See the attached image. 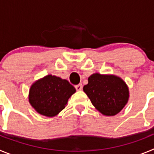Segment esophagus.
<instances>
[{
	"instance_id": "34e87169",
	"label": "esophagus",
	"mask_w": 154,
	"mask_h": 154,
	"mask_svg": "<svg viewBox=\"0 0 154 154\" xmlns=\"http://www.w3.org/2000/svg\"><path fill=\"white\" fill-rule=\"evenodd\" d=\"M75 89L77 91H81L82 89V84H79V85H75Z\"/></svg>"
}]
</instances>
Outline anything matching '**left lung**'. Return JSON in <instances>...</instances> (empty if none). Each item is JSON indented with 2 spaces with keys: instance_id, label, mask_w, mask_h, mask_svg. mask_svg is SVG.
I'll return each instance as SVG.
<instances>
[{
  "instance_id": "left-lung-1",
  "label": "left lung",
  "mask_w": 154,
  "mask_h": 154,
  "mask_svg": "<svg viewBox=\"0 0 154 154\" xmlns=\"http://www.w3.org/2000/svg\"><path fill=\"white\" fill-rule=\"evenodd\" d=\"M83 91L95 108L106 116L119 113L130 98L129 87L123 79L115 75L93 73L88 78Z\"/></svg>"
}]
</instances>
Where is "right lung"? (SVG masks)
Here are the masks:
<instances>
[{
  "instance_id": "1",
  "label": "right lung",
  "mask_w": 154,
  "mask_h": 154,
  "mask_svg": "<svg viewBox=\"0 0 154 154\" xmlns=\"http://www.w3.org/2000/svg\"><path fill=\"white\" fill-rule=\"evenodd\" d=\"M75 89L66 79L47 75L31 85L28 101L38 113L54 117L65 108Z\"/></svg>"
}]
</instances>
